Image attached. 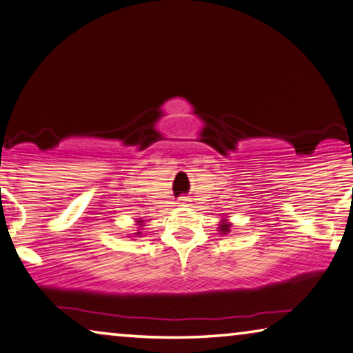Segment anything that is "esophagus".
Returning a JSON list of instances; mask_svg holds the SVG:
<instances>
[{
    "instance_id": "1",
    "label": "esophagus",
    "mask_w": 353,
    "mask_h": 353,
    "mask_svg": "<svg viewBox=\"0 0 353 353\" xmlns=\"http://www.w3.org/2000/svg\"><path fill=\"white\" fill-rule=\"evenodd\" d=\"M178 203H180V205H186V203H188V199H186V197H180V199H178Z\"/></svg>"
}]
</instances>
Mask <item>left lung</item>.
Returning a JSON list of instances; mask_svg holds the SVG:
<instances>
[{
  "label": "left lung",
  "instance_id": "left-lung-1",
  "mask_svg": "<svg viewBox=\"0 0 353 353\" xmlns=\"http://www.w3.org/2000/svg\"><path fill=\"white\" fill-rule=\"evenodd\" d=\"M221 232H222V233L229 232V224H222V225H221Z\"/></svg>",
  "mask_w": 353,
  "mask_h": 353
}]
</instances>
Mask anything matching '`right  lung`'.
Instances as JSON below:
<instances>
[{"label": "right lung", "mask_w": 353, "mask_h": 353, "mask_svg": "<svg viewBox=\"0 0 353 353\" xmlns=\"http://www.w3.org/2000/svg\"><path fill=\"white\" fill-rule=\"evenodd\" d=\"M139 222H142V221H139Z\"/></svg>", "instance_id": "1"}]
</instances>
